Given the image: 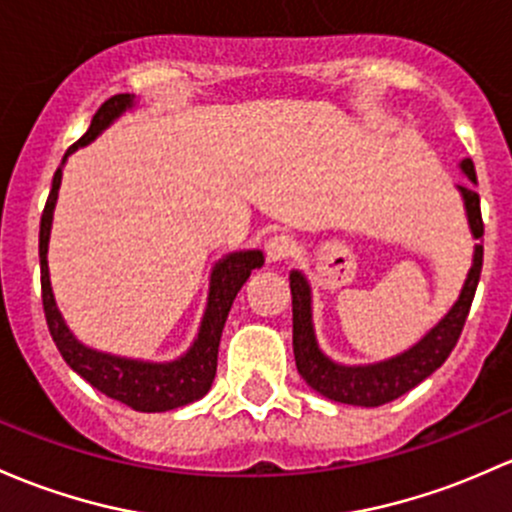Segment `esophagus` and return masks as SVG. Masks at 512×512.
<instances>
[{
    "mask_svg": "<svg viewBox=\"0 0 512 512\" xmlns=\"http://www.w3.org/2000/svg\"><path fill=\"white\" fill-rule=\"evenodd\" d=\"M265 252L270 262H284L297 255V240L289 238V235H274V238L267 240Z\"/></svg>",
    "mask_w": 512,
    "mask_h": 512,
    "instance_id": "1",
    "label": "esophagus"
}]
</instances>
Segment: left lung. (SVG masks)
Masks as SVG:
<instances>
[{
    "label": "left lung",
    "instance_id": "left-lung-1",
    "mask_svg": "<svg viewBox=\"0 0 512 512\" xmlns=\"http://www.w3.org/2000/svg\"><path fill=\"white\" fill-rule=\"evenodd\" d=\"M461 171L476 184V169L473 161H461ZM461 198H464L466 215L473 238L481 240L483 220H481V198L469 186H459ZM483 267V245L473 250V265L466 277L464 289L459 299L451 306L449 314L439 321L427 336L414 343L410 351L395 355V358L380 360L370 365H341L331 360L319 348L314 331V316H311V287L299 270L289 274V287H292V324H294V360L297 370L306 385L314 387L316 392L333 402L358 407H380L385 402L397 400L400 395L410 392L424 378L441 368L449 353L454 351L461 331H464L466 316H469L473 294H476L478 279H481Z\"/></svg>",
    "mask_w": 512,
    "mask_h": 512
}]
</instances>
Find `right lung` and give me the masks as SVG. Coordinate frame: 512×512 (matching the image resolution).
I'll list each match as a JSON object with an SVG mask.
<instances>
[{"instance_id":"obj_1","label":"right lung","mask_w":512,"mask_h":512,"mask_svg":"<svg viewBox=\"0 0 512 512\" xmlns=\"http://www.w3.org/2000/svg\"><path fill=\"white\" fill-rule=\"evenodd\" d=\"M132 105L134 95L129 93L112 95L110 100L102 102L100 110L93 115L88 132L68 149L61 166L53 174L51 193H48L46 208H43L39 230L41 299L53 343L61 351L63 360L71 365L80 378L88 380L102 395L112 397V400L122 402V405L132 407L137 412H166L184 407L188 402L201 400L211 390L215 368H218L220 333H223L230 306H233L250 272L262 267L265 257H262L260 250H245L230 252L223 260L215 262L211 272V287H208V304L206 311H203L201 326H198L196 341L181 358L169 360V363H149V360L120 358V355L102 353L95 351V348L83 346L73 336L71 328L63 321L61 311H58L56 299H53L51 274H48V240H51L53 208H56L58 188H61L63 164H66V159L71 157L75 149L93 142L102 129L110 127Z\"/></svg>"}]
</instances>
